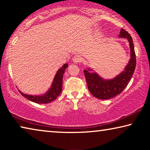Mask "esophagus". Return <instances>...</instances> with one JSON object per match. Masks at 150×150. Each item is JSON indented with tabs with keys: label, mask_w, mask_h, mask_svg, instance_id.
<instances>
[{
	"label": "esophagus",
	"mask_w": 150,
	"mask_h": 150,
	"mask_svg": "<svg viewBox=\"0 0 150 150\" xmlns=\"http://www.w3.org/2000/svg\"><path fill=\"white\" fill-rule=\"evenodd\" d=\"M81 59H81L80 55H75V56L73 57V61L75 63H80L81 62Z\"/></svg>",
	"instance_id": "1"
}]
</instances>
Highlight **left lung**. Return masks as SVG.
Here are the masks:
<instances>
[{
    "label": "left lung",
    "mask_w": 150,
    "mask_h": 150,
    "mask_svg": "<svg viewBox=\"0 0 150 150\" xmlns=\"http://www.w3.org/2000/svg\"><path fill=\"white\" fill-rule=\"evenodd\" d=\"M119 37L128 39L130 48V59L125 69L115 78L106 80L101 78L96 73H91V69L84 70L88 89L92 95L99 99H109L122 92L128 85L136 69V59L133 40L130 34L122 28Z\"/></svg>",
    "instance_id": "8db88e82"
}]
</instances>
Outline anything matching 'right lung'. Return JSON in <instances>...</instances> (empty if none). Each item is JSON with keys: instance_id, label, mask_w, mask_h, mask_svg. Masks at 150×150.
Segmentation results:
<instances>
[{"instance_id": "obj_1", "label": "right lung", "mask_w": 150, "mask_h": 150, "mask_svg": "<svg viewBox=\"0 0 150 150\" xmlns=\"http://www.w3.org/2000/svg\"><path fill=\"white\" fill-rule=\"evenodd\" d=\"M68 64L65 63L63 65L60 69L57 71V72L54 77V81H53L52 87L50 88L46 93L43 95L37 96V95H26L22 93L21 91L19 92L22 96H24L27 99L38 104H46L52 102L55 98L59 96L62 91V84H63V76L65 70L67 67Z\"/></svg>"}]
</instances>
